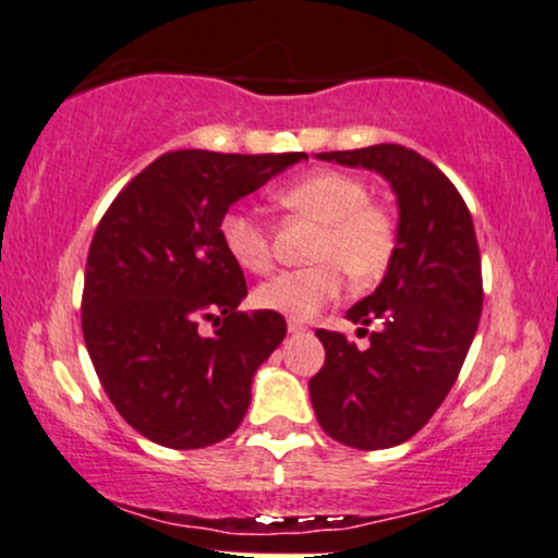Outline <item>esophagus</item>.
I'll return each mask as SVG.
<instances>
[{"label":"esophagus","mask_w":558,"mask_h":558,"mask_svg":"<svg viewBox=\"0 0 558 558\" xmlns=\"http://www.w3.org/2000/svg\"><path fill=\"white\" fill-rule=\"evenodd\" d=\"M288 332H291V335L306 332V325H304V322H299V319H288Z\"/></svg>","instance_id":"1"}]
</instances>
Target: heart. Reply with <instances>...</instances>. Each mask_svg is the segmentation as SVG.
<instances>
[{
	"label": "heart",
	"instance_id": "obj_1",
	"mask_svg": "<svg viewBox=\"0 0 558 558\" xmlns=\"http://www.w3.org/2000/svg\"><path fill=\"white\" fill-rule=\"evenodd\" d=\"M283 205L322 223L314 259L322 262L306 270L275 272L254 288L252 301L265 312L293 319H308L322 306L343 293V275L353 283H372L387 270L395 250V231L389 218L368 205V190L355 177L338 171L308 173L280 192ZM220 241L241 270L262 272L270 265L267 231L250 207L233 205L220 218Z\"/></svg>",
	"mask_w": 558,
	"mask_h": 558
}]
</instances>
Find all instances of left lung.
Listing matches in <instances>:
<instances>
[{"instance_id":"left-lung-1","label":"left lung","mask_w":558,"mask_h":558,"mask_svg":"<svg viewBox=\"0 0 558 558\" xmlns=\"http://www.w3.org/2000/svg\"><path fill=\"white\" fill-rule=\"evenodd\" d=\"M317 160L379 173L398 199V233L372 296L348 308L379 322L359 351L319 330L325 366L308 379L319 426L340 445L387 449L426 426L458 379L478 330L483 286L473 218L432 160L402 145L317 153Z\"/></svg>"}]
</instances>
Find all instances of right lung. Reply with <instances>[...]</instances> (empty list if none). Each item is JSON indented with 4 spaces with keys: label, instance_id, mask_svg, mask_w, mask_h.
Listing matches in <instances>:
<instances>
[{
    "label": "right lung",
    "instance_id": "add662e5",
    "mask_svg": "<svg viewBox=\"0 0 558 558\" xmlns=\"http://www.w3.org/2000/svg\"><path fill=\"white\" fill-rule=\"evenodd\" d=\"M306 153L177 150L119 192L87 252L83 335L119 415L145 439L199 449L244 421L257 368L283 343L275 312H236L241 267L220 218ZM199 318L221 325L199 336Z\"/></svg>",
    "mask_w": 558,
    "mask_h": 558
}]
</instances>
